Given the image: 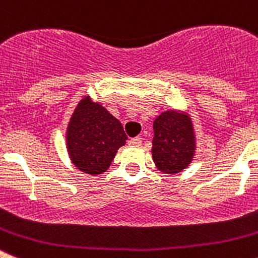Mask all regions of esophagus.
Here are the masks:
<instances>
[{
    "label": "esophagus",
    "mask_w": 258,
    "mask_h": 258,
    "mask_svg": "<svg viewBox=\"0 0 258 258\" xmlns=\"http://www.w3.org/2000/svg\"><path fill=\"white\" fill-rule=\"evenodd\" d=\"M129 145L141 146V145H142V138H141V137H136V138H132V140H129Z\"/></svg>",
    "instance_id": "34e87169"
}]
</instances>
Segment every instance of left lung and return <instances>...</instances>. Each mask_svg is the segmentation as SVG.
<instances>
[{"label":"left lung","instance_id":"8db88e82","mask_svg":"<svg viewBox=\"0 0 258 258\" xmlns=\"http://www.w3.org/2000/svg\"><path fill=\"white\" fill-rule=\"evenodd\" d=\"M152 159L157 169L166 174L182 172L192 161L195 136L190 116L165 111L154 121Z\"/></svg>","mask_w":258,"mask_h":258}]
</instances>
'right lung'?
I'll use <instances>...</instances> for the list:
<instances>
[{
    "label": "right lung",
    "mask_w": 258,
    "mask_h": 258,
    "mask_svg": "<svg viewBox=\"0 0 258 258\" xmlns=\"http://www.w3.org/2000/svg\"><path fill=\"white\" fill-rule=\"evenodd\" d=\"M67 150L77 169L102 174L109 168L126 134L117 118L89 97L80 101L67 127Z\"/></svg>",
    "instance_id": "add662e5"
}]
</instances>
